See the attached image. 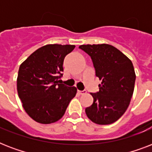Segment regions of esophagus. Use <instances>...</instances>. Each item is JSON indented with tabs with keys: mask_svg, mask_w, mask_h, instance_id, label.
I'll use <instances>...</instances> for the list:
<instances>
[{
	"mask_svg": "<svg viewBox=\"0 0 152 152\" xmlns=\"http://www.w3.org/2000/svg\"><path fill=\"white\" fill-rule=\"evenodd\" d=\"M79 95H84L86 94V91H78Z\"/></svg>",
	"mask_w": 152,
	"mask_h": 152,
	"instance_id": "esophagus-1",
	"label": "esophagus"
}]
</instances>
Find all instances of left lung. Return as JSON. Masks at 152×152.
Here are the masks:
<instances>
[{
    "instance_id": "8db88e82",
    "label": "left lung",
    "mask_w": 152,
    "mask_h": 152,
    "mask_svg": "<svg viewBox=\"0 0 152 152\" xmlns=\"http://www.w3.org/2000/svg\"><path fill=\"white\" fill-rule=\"evenodd\" d=\"M92 60L95 75L102 80L99 91L91 93L93 103L86 114L98 125H110L125 113L134 91L136 74L131 60L109 44L81 45Z\"/></svg>"
}]
</instances>
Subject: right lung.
<instances>
[{
	"mask_svg": "<svg viewBox=\"0 0 152 152\" xmlns=\"http://www.w3.org/2000/svg\"><path fill=\"white\" fill-rule=\"evenodd\" d=\"M74 48V45H46L20 64L18 95L26 113L37 122L51 124L60 120L76 96L75 87L59 83L64 57Z\"/></svg>",
	"mask_w": 152,
	"mask_h": 152,
	"instance_id": "add662e5",
	"label": "right lung"
}]
</instances>
